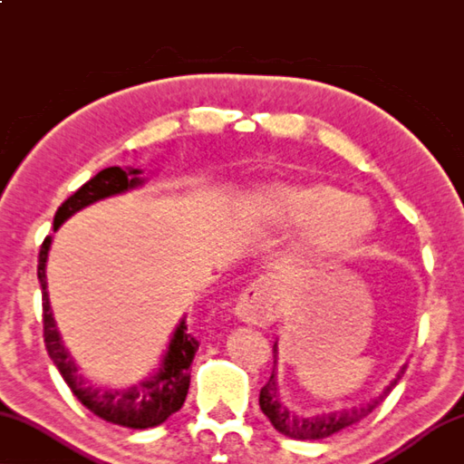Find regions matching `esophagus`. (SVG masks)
<instances>
[{"instance_id": "1", "label": "esophagus", "mask_w": 464, "mask_h": 464, "mask_svg": "<svg viewBox=\"0 0 464 464\" xmlns=\"http://www.w3.org/2000/svg\"><path fill=\"white\" fill-rule=\"evenodd\" d=\"M234 315L240 322L251 325H269L276 322V290L269 282L256 280L242 292L237 306H234Z\"/></svg>"}]
</instances>
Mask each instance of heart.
Segmentation results:
<instances>
[{"instance_id":"heart-1","label":"heart","mask_w":464,"mask_h":464,"mask_svg":"<svg viewBox=\"0 0 464 464\" xmlns=\"http://www.w3.org/2000/svg\"><path fill=\"white\" fill-rule=\"evenodd\" d=\"M277 216L292 224H311L309 242L317 253H344L372 234L373 211L359 197L327 182L277 187L267 192Z\"/></svg>"}]
</instances>
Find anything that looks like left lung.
Masks as SVG:
<instances>
[{"label": "left lung", "mask_w": 464, "mask_h": 464, "mask_svg": "<svg viewBox=\"0 0 464 464\" xmlns=\"http://www.w3.org/2000/svg\"><path fill=\"white\" fill-rule=\"evenodd\" d=\"M277 342L274 344V372L272 377L266 386L259 392V406L272 425L277 431L284 433V436L295 438V440H324L330 438L334 433H338L346 427H351L353 423L365 419L369 412H372L377 404H380L383 398H386L392 390L396 388V383L401 382V377L404 375L406 365L396 373L394 380H392L380 396L375 401L362 404V406H353V409H342V411H334V412H324V415H315V417H301L295 415V412L288 411V406H284L280 401V390H277Z\"/></svg>", "instance_id": "left-lung-1"}]
</instances>
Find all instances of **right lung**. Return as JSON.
Listing matches in <instances>:
<instances>
[{"label":"right lung","mask_w":464,"mask_h":464,"mask_svg":"<svg viewBox=\"0 0 464 464\" xmlns=\"http://www.w3.org/2000/svg\"><path fill=\"white\" fill-rule=\"evenodd\" d=\"M142 169L139 168H105L97 176H92L89 182H84L72 197H68L62 203V208L55 211L53 232L72 218L76 211H81L89 205L102 201L113 195H122L126 190H132L145 184V178H140ZM52 248V237L43 240L39 251V267L37 276L43 292V338H45L47 354L52 356L53 365L58 367L63 382L72 390V394L81 401L92 415L102 417L103 421L116 423L130 430H147V427L161 425L169 415L182 409L187 401L190 386V362L198 351V342L187 332V319H180L176 330L169 338L168 351L163 354L160 369L149 380L134 383L124 390H108L95 388L84 380V375L78 373V367L70 353L63 348L58 327H55L52 304L47 295V255Z\"/></svg>","instance_id":"obj_1"}]
</instances>
